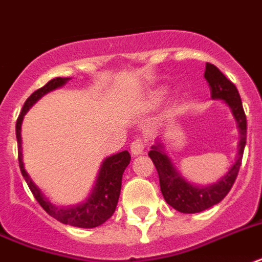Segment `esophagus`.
Wrapping results in <instances>:
<instances>
[{
    "mask_svg": "<svg viewBox=\"0 0 262 262\" xmlns=\"http://www.w3.org/2000/svg\"><path fill=\"white\" fill-rule=\"evenodd\" d=\"M145 149V141L141 137H137L132 141L130 144V152L133 155H140V154L144 152Z\"/></svg>",
    "mask_w": 262,
    "mask_h": 262,
    "instance_id": "1",
    "label": "esophagus"
}]
</instances>
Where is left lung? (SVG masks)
Listing matches in <instances>:
<instances>
[{
    "mask_svg": "<svg viewBox=\"0 0 262 262\" xmlns=\"http://www.w3.org/2000/svg\"><path fill=\"white\" fill-rule=\"evenodd\" d=\"M205 78L210 88L211 97L224 100L225 104L231 108V113L237 123L239 135H241L239 145H237L239 149H237L236 161L224 177H221V180L215 184L198 187L188 183L176 170L174 165L170 161V158L166 155L163 145L159 141H157V144L151 147L148 155L157 167L163 198L173 209L181 213H199V211L206 210L209 207L221 202L227 196V193L231 191L239 173V169L242 165L243 151L246 145V115H245L242 100H241L236 86L214 64H210V63H206Z\"/></svg>",
    "mask_w": 262,
    "mask_h": 262,
    "instance_id": "8db88e82",
    "label": "left lung"
}]
</instances>
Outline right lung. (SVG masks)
Here are the masks:
<instances>
[{
    "label": "right lung",
    "instance_id": "1",
    "mask_svg": "<svg viewBox=\"0 0 262 262\" xmlns=\"http://www.w3.org/2000/svg\"><path fill=\"white\" fill-rule=\"evenodd\" d=\"M69 79L70 78H53L45 86L39 88L38 91L34 92L33 95L26 100L25 105L21 108V113H20L19 118L16 121L19 166L21 176L25 177L30 191L33 192L37 202L41 205V207L47 211L48 214L52 215L53 219L63 223V224L79 227V228H95V227H99L103 223H105L117 209L118 199H119V193H121V185H122V174L127 165H129V162H130V154L127 151H122V152H118L115 155L105 158L103 163H101L99 176H97L96 184L92 189L91 195L88 196V199L83 203L71 207H59L51 203V201L43 195L42 191L34 184L33 180L30 179L29 173L25 169V163H23L21 135H20L23 117L33 107V104H35L43 95H47L48 92L55 91L57 88L63 86Z\"/></svg>",
    "mask_w": 262,
    "mask_h": 262
}]
</instances>
